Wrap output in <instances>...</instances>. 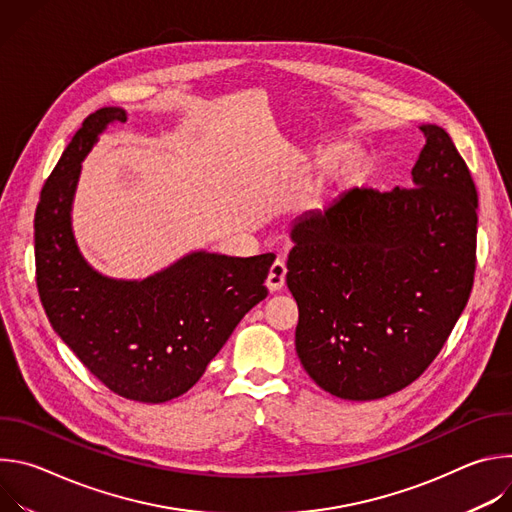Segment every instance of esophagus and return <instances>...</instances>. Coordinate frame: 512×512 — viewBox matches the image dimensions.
<instances>
[{
  "label": "esophagus",
  "mask_w": 512,
  "mask_h": 512,
  "mask_svg": "<svg viewBox=\"0 0 512 512\" xmlns=\"http://www.w3.org/2000/svg\"><path fill=\"white\" fill-rule=\"evenodd\" d=\"M285 273H287V267H285V261L283 259H275L273 265L269 267V275H267V287L269 291H277L285 285Z\"/></svg>",
  "instance_id": "1"
}]
</instances>
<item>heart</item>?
Instances as JSON below:
<instances>
[{"label": "heart", "instance_id": "1", "mask_svg": "<svg viewBox=\"0 0 512 512\" xmlns=\"http://www.w3.org/2000/svg\"><path fill=\"white\" fill-rule=\"evenodd\" d=\"M334 158H336V152L332 150V152H326V154L320 158V162H322V164H326V162H332ZM358 164H360V162H358V158H356V156H350V158H348V162H346V168H348V170H354V168H358Z\"/></svg>", "mask_w": 512, "mask_h": 512}]
</instances>
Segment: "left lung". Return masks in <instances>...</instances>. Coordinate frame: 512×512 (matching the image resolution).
Returning a JSON list of instances; mask_svg holds the SVG:
<instances>
[{"label": "left lung", "mask_w": 512, "mask_h": 512, "mask_svg": "<svg viewBox=\"0 0 512 512\" xmlns=\"http://www.w3.org/2000/svg\"><path fill=\"white\" fill-rule=\"evenodd\" d=\"M411 188H354L294 223L287 287L296 350L330 395L371 401L411 385L464 312L476 269L478 194L452 137L421 125Z\"/></svg>", "instance_id": "obj_1"}]
</instances>
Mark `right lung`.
I'll use <instances>...</instances> for the list:
<instances>
[{
  "label": "right lung",
  "instance_id": "obj_1",
  "mask_svg": "<svg viewBox=\"0 0 512 512\" xmlns=\"http://www.w3.org/2000/svg\"><path fill=\"white\" fill-rule=\"evenodd\" d=\"M125 111L91 113L48 176L34 218L36 283L54 332L113 393L164 403L204 375L243 320L267 298L275 255L194 251L141 281L111 279L81 255L70 225L81 162Z\"/></svg>",
  "mask_w": 512,
  "mask_h": 512
}]
</instances>
